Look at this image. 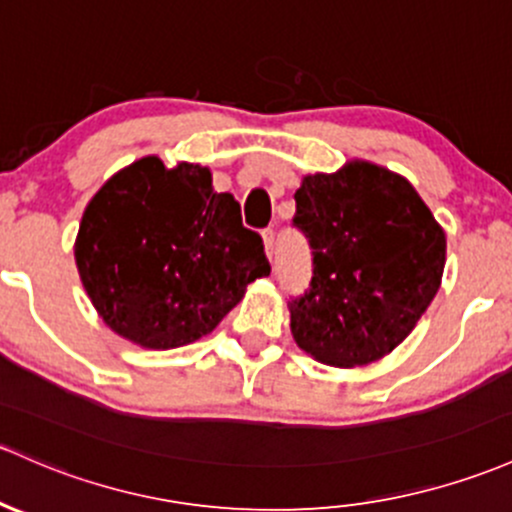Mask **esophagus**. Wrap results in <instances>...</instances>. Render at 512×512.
<instances>
[{"label": "esophagus", "mask_w": 512, "mask_h": 512, "mask_svg": "<svg viewBox=\"0 0 512 512\" xmlns=\"http://www.w3.org/2000/svg\"><path fill=\"white\" fill-rule=\"evenodd\" d=\"M263 244H266L268 258H273V254H276V229L273 227L263 229Z\"/></svg>", "instance_id": "esophagus-1"}]
</instances>
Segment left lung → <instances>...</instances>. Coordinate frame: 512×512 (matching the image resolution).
I'll return each mask as SVG.
<instances>
[{"label":"left lung","instance_id":"left-lung-1","mask_svg":"<svg viewBox=\"0 0 512 512\" xmlns=\"http://www.w3.org/2000/svg\"><path fill=\"white\" fill-rule=\"evenodd\" d=\"M293 227L312 249L310 288L288 302L300 349L346 368L393 351L437 295L447 254L415 188L373 163L307 175Z\"/></svg>","mask_w":512,"mask_h":512}]
</instances>
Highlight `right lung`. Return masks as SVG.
<instances>
[{
    "instance_id": "1",
    "label": "right lung",
    "mask_w": 512,
    "mask_h": 512,
    "mask_svg": "<svg viewBox=\"0 0 512 512\" xmlns=\"http://www.w3.org/2000/svg\"><path fill=\"white\" fill-rule=\"evenodd\" d=\"M75 263L92 305L117 334L173 349L210 334L271 273L263 239L244 227L207 168L168 170L148 156L119 170L82 214Z\"/></svg>"
}]
</instances>
